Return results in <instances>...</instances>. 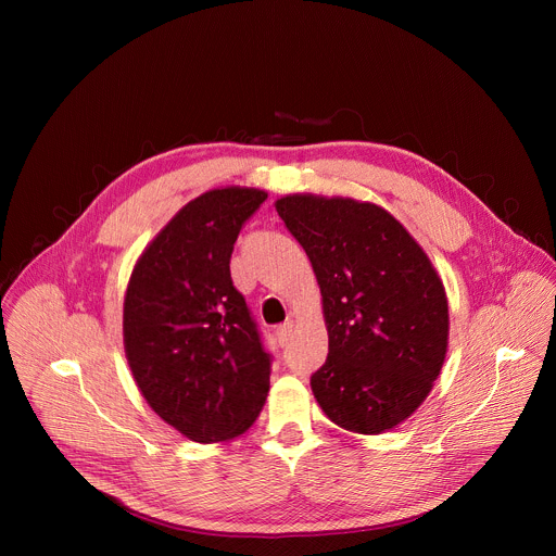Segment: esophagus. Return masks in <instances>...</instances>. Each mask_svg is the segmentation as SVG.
Returning <instances> with one entry per match:
<instances>
[{
  "instance_id": "1",
  "label": "esophagus",
  "mask_w": 556,
  "mask_h": 556,
  "mask_svg": "<svg viewBox=\"0 0 556 556\" xmlns=\"http://www.w3.org/2000/svg\"><path fill=\"white\" fill-rule=\"evenodd\" d=\"M292 332H294V324H292V321H286L283 326L277 328V341H279L281 345H288V341L292 339Z\"/></svg>"
}]
</instances>
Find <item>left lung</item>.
Returning a JSON list of instances; mask_svg holds the SVG:
<instances>
[{
	"label": "left lung",
	"instance_id": "1",
	"mask_svg": "<svg viewBox=\"0 0 556 556\" xmlns=\"http://www.w3.org/2000/svg\"><path fill=\"white\" fill-rule=\"evenodd\" d=\"M324 299L328 358L312 393L341 429L376 435L407 420L440 376L448 301L409 230L371 202L294 193L275 202Z\"/></svg>",
	"mask_w": 556,
	"mask_h": 556
}]
</instances>
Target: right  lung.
Returning a JSON list of instances; mask_svg holds the SVG:
<instances>
[{"mask_svg": "<svg viewBox=\"0 0 556 556\" xmlns=\"http://www.w3.org/2000/svg\"><path fill=\"white\" fill-rule=\"evenodd\" d=\"M268 198L211 189L185 204L138 257L123 303V343L147 405L202 444L242 435L270 389V354L230 255L244 222Z\"/></svg>", "mask_w": 556, "mask_h": 556, "instance_id": "1", "label": "right lung"}]
</instances>
